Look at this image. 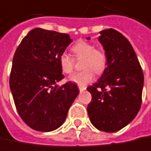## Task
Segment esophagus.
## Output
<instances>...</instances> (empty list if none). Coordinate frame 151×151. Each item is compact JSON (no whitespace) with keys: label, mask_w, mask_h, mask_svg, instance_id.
Here are the masks:
<instances>
[{"label":"esophagus","mask_w":151,"mask_h":151,"mask_svg":"<svg viewBox=\"0 0 151 151\" xmlns=\"http://www.w3.org/2000/svg\"><path fill=\"white\" fill-rule=\"evenodd\" d=\"M78 88H79V90H80L81 92L86 89V87H85V86H81V85H79V86H78Z\"/></svg>","instance_id":"34e87169"}]
</instances>
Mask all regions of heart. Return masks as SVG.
<instances>
[{"label":"heart","mask_w":151,"mask_h":151,"mask_svg":"<svg viewBox=\"0 0 151 151\" xmlns=\"http://www.w3.org/2000/svg\"><path fill=\"white\" fill-rule=\"evenodd\" d=\"M76 58H83L82 68L83 70L75 73L70 76L69 80L76 84L85 86L94 79V71L96 74H101L104 70L107 63L106 55L103 50L87 42L80 41L71 47ZM61 70L67 75L72 73L74 68V59L66 52L62 53L58 58Z\"/></svg>","instance_id":"heart-1"}]
</instances>
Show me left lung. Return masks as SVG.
I'll return each mask as SVG.
<instances>
[{
	"mask_svg": "<svg viewBox=\"0 0 151 151\" xmlns=\"http://www.w3.org/2000/svg\"><path fill=\"white\" fill-rule=\"evenodd\" d=\"M100 34L98 41L105 51L107 67L100 79L87 88L92 96L87 110L97 129L116 132L130 123L140 109L143 73L126 37L113 28Z\"/></svg>",
	"mask_w": 151,
	"mask_h": 151,
	"instance_id": "1",
	"label": "left lung"
}]
</instances>
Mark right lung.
Instances as JSON below:
<instances>
[{"mask_svg":"<svg viewBox=\"0 0 151 151\" xmlns=\"http://www.w3.org/2000/svg\"><path fill=\"white\" fill-rule=\"evenodd\" d=\"M71 42L67 34L36 28L28 32L14 53L10 90L20 116L33 129L48 132L62 126L79 94L71 82L56 84L64 78L59 55Z\"/></svg>","mask_w":151,"mask_h":151,"instance_id":"right-lung-1","label":"right lung"}]
</instances>
